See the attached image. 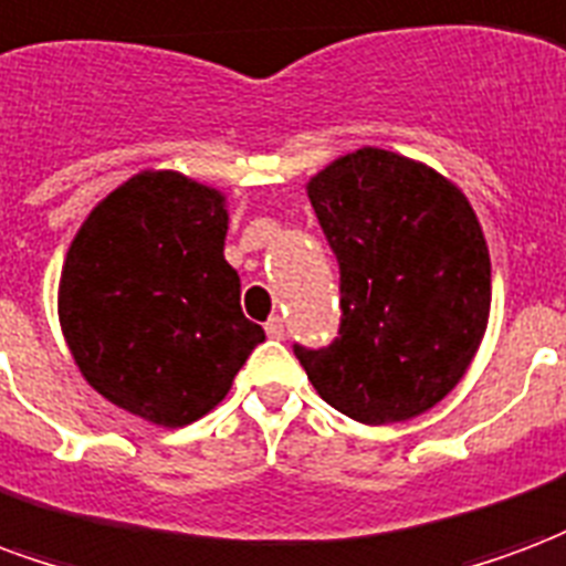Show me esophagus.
Returning a JSON list of instances; mask_svg holds the SVG:
<instances>
[{
	"mask_svg": "<svg viewBox=\"0 0 566 566\" xmlns=\"http://www.w3.org/2000/svg\"><path fill=\"white\" fill-rule=\"evenodd\" d=\"M266 336L270 338H284V321L279 315H272L266 321Z\"/></svg>",
	"mask_w": 566,
	"mask_h": 566,
	"instance_id": "obj_1",
	"label": "esophagus"
}]
</instances>
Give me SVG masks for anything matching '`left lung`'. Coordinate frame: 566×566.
<instances>
[{"label":"left lung","instance_id":"1","mask_svg":"<svg viewBox=\"0 0 566 566\" xmlns=\"http://www.w3.org/2000/svg\"><path fill=\"white\" fill-rule=\"evenodd\" d=\"M338 261V336L294 342L321 399L366 426L411 420L462 380L489 321L492 266L474 209L432 167L357 149L308 182Z\"/></svg>","mask_w":566,"mask_h":566}]
</instances>
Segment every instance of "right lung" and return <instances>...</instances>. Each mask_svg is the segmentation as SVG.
<instances>
[{"label":"right lung","instance_id":"right-lung-1","mask_svg":"<svg viewBox=\"0 0 566 566\" xmlns=\"http://www.w3.org/2000/svg\"><path fill=\"white\" fill-rule=\"evenodd\" d=\"M228 209L216 188L137 174L92 209L62 266L60 324L104 399L179 429L228 396L261 345L224 261Z\"/></svg>","mask_w":566,"mask_h":566}]
</instances>
